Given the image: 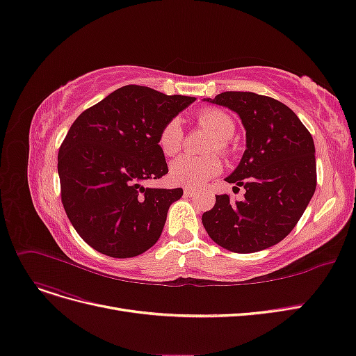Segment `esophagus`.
Here are the masks:
<instances>
[{
	"instance_id": "1",
	"label": "esophagus",
	"mask_w": 356,
	"mask_h": 356,
	"mask_svg": "<svg viewBox=\"0 0 356 356\" xmlns=\"http://www.w3.org/2000/svg\"><path fill=\"white\" fill-rule=\"evenodd\" d=\"M194 194H195V190H194V188H188V187L184 188V195H187V197H193Z\"/></svg>"
}]
</instances>
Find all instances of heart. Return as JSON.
Listing matches in <instances>:
<instances>
[{"label": "heart", "mask_w": 356, "mask_h": 356, "mask_svg": "<svg viewBox=\"0 0 356 356\" xmlns=\"http://www.w3.org/2000/svg\"><path fill=\"white\" fill-rule=\"evenodd\" d=\"M197 124L213 136L207 152L209 153H227L228 140L236 131L234 119L227 112L219 108H203L195 116ZM184 132L181 122L174 118L168 120L162 127L157 136V145L161 152L166 156H175L182 149ZM222 170V162L216 154H209L203 157L181 156L170 163L169 177L175 184L184 187H200L207 181H211Z\"/></svg>", "instance_id": "heart-1"}]
</instances>
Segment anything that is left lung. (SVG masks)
<instances>
[{"label": "left lung", "mask_w": 356, "mask_h": 356, "mask_svg": "<svg viewBox=\"0 0 356 356\" xmlns=\"http://www.w3.org/2000/svg\"><path fill=\"white\" fill-rule=\"evenodd\" d=\"M211 103L234 110L246 129V150L225 178L246 194L241 202L216 195L215 206L202 216L203 227L229 252L271 248L295 228L315 193L312 136L291 108L271 97L227 91Z\"/></svg>", "instance_id": "left-lung-1"}]
</instances>
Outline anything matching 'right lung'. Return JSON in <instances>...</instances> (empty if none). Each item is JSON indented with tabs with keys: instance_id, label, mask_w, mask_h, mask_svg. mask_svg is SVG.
Masks as SVG:
<instances>
[{
	"instance_id": "right-lung-1",
	"label": "right lung",
	"mask_w": 356,
	"mask_h": 356,
	"mask_svg": "<svg viewBox=\"0 0 356 356\" xmlns=\"http://www.w3.org/2000/svg\"><path fill=\"white\" fill-rule=\"evenodd\" d=\"M195 97L127 85L82 112L58 150L61 203L92 249L112 257L149 250L182 188H147L168 174L157 136Z\"/></svg>"
}]
</instances>
